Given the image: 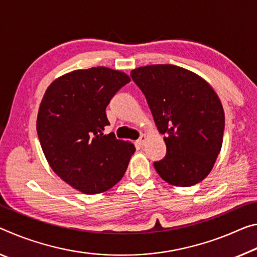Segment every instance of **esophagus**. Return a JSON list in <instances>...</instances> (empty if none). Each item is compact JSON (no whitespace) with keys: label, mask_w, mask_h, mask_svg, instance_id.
<instances>
[{"label":"esophagus","mask_w":257,"mask_h":257,"mask_svg":"<svg viewBox=\"0 0 257 257\" xmlns=\"http://www.w3.org/2000/svg\"><path fill=\"white\" fill-rule=\"evenodd\" d=\"M146 140H147V136H146V134H142V136L140 137V139H139V140H138V144L140 145V146H144Z\"/></svg>","instance_id":"obj_1"}]
</instances>
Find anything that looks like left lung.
Here are the masks:
<instances>
[{
  "label": "left lung",
  "instance_id": "1",
  "mask_svg": "<svg viewBox=\"0 0 257 257\" xmlns=\"http://www.w3.org/2000/svg\"><path fill=\"white\" fill-rule=\"evenodd\" d=\"M146 95L166 156L154 164L159 176L175 187H190L209 174L222 148L224 110L211 84L174 65L131 70Z\"/></svg>",
  "mask_w": 257,
  "mask_h": 257
}]
</instances>
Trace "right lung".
<instances>
[{
    "instance_id": "1",
    "label": "right lung",
    "mask_w": 257,
    "mask_h": 257,
    "mask_svg": "<svg viewBox=\"0 0 257 257\" xmlns=\"http://www.w3.org/2000/svg\"><path fill=\"white\" fill-rule=\"evenodd\" d=\"M131 81L107 67L77 69L50 84L37 113L36 130L44 156L59 178L76 190L95 195L123 178L136 147L103 134L106 107Z\"/></svg>"
}]
</instances>
